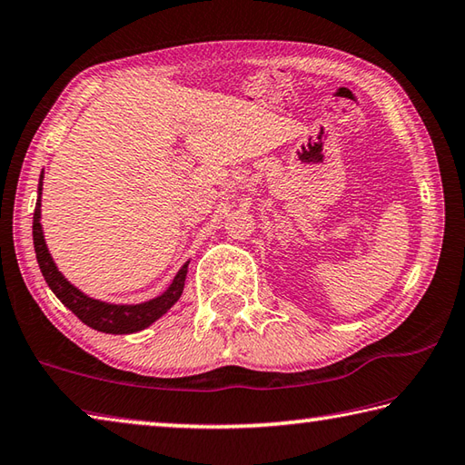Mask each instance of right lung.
<instances>
[{
	"mask_svg": "<svg viewBox=\"0 0 465 465\" xmlns=\"http://www.w3.org/2000/svg\"><path fill=\"white\" fill-rule=\"evenodd\" d=\"M43 179L45 171L40 173L38 179V198H36V208H35V223H32V239H35V251H36V262L40 272L45 275V282L48 288L53 290V294L61 300V302L69 308V311L77 316V319L100 332H108V335H128V332L143 331L151 327L154 321H159L163 314H165L171 306H173L179 296H182L183 286H185V275H187V265L185 262L182 270L175 273L173 282L169 283V288L163 292V294L154 296L146 302L138 304H114L105 302V300L92 298L81 292L79 288L73 286V283L64 278L59 272V267L53 262L51 253H48L43 224H40V203H43Z\"/></svg>",
	"mask_w": 465,
	"mask_h": 465,
	"instance_id": "right-lung-1",
	"label": "right lung"
}]
</instances>
